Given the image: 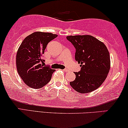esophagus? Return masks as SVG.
I'll return each mask as SVG.
<instances>
[{
  "instance_id": "34e87169",
  "label": "esophagus",
  "mask_w": 128,
  "mask_h": 128,
  "mask_svg": "<svg viewBox=\"0 0 128 128\" xmlns=\"http://www.w3.org/2000/svg\"><path fill=\"white\" fill-rule=\"evenodd\" d=\"M63 71H64V72H68V70L67 69H64V70H63Z\"/></svg>"
}]
</instances>
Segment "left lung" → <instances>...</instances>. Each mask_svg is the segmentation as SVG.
Masks as SVG:
<instances>
[{
	"mask_svg": "<svg viewBox=\"0 0 128 128\" xmlns=\"http://www.w3.org/2000/svg\"><path fill=\"white\" fill-rule=\"evenodd\" d=\"M66 38L76 48L75 59L81 66V70L74 72L76 78L70 84L82 94L96 90L104 83L111 67L107 47L89 35L70 36Z\"/></svg>",
	"mask_w": 128,
	"mask_h": 128,
	"instance_id": "8db88e82",
	"label": "left lung"
}]
</instances>
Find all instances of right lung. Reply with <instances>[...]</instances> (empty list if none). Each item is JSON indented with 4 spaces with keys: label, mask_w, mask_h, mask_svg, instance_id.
I'll list each match as a JSON object with an SVG mask.
<instances>
[{
    "label": "right lung",
    "mask_w": 128,
    "mask_h": 128,
    "mask_svg": "<svg viewBox=\"0 0 128 128\" xmlns=\"http://www.w3.org/2000/svg\"><path fill=\"white\" fill-rule=\"evenodd\" d=\"M58 35L37 31L24 38L17 50V72L26 85L40 88L50 81L55 70L44 66L42 56L46 45Z\"/></svg>",
    "instance_id": "add662e5"
}]
</instances>
